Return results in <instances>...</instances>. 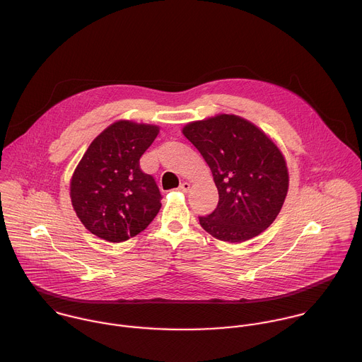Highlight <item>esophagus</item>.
Instances as JSON below:
<instances>
[{
    "label": "esophagus",
    "mask_w": 362,
    "mask_h": 362,
    "mask_svg": "<svg viewBox=\"0 0 362 362\" xmlns=\"http://www.w3.org/2000/svg\"><path fill=\"white\" fill-rule=\"evenodd\" d=\"M189 188H191V184L184 181L182 184H180V187H178V191H181V192H188V191H189Z\"/></svg>",
    "instance_id": "esophagus-1"
}]
</instances>
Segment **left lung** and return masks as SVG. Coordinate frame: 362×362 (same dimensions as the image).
I'll use <instances>...</instances> for the list:
<instances>
[{"mask_svg": "<svg viewBox=\"0 0 362 362\" xmlns=\"http://www.w3.org/2000/svg\"><path fill=\"white\" fill-rule=\"evenodd\" d=\"M182 133L208 163L219 192L216 209L199 216L201 226L230 243L262 233L288 192V168L279 148L255 124L236 115L191 122Z\"/></svg>", "mask_w": 362, "mask_h": 362, "instance_id": "obj_1", "label": "left lung"}]
</instances>
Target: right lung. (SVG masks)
<instances>
[{
    "instance_id": "right-lung-1",
    "label": "right lung",
    "mask_w": 362,
    "mask_h": 362,
    "mask_svg": "<svg viewBox=\"0 0 362 362\" xmlns=\"http://www.w3.org/2000/svg\"><path fill=\"white\" fill-rule=\"evenodd\" d=\"M158 127L118 121L98 134L70 184L73 208L93 235L121 243L144 230L161 208V194L140 157L150 147Z\"/></svg>"
}]
</instances>
